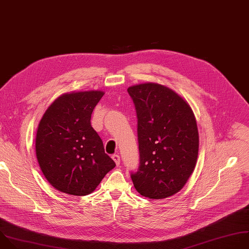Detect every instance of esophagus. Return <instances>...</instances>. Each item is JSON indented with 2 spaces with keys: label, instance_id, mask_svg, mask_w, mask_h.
I'll return each mask as SVG.
<instances>
[{
  "label": "esophagus",
  "instance_id": "34e87169",
  "mask_svg": "<svg viewBox=\"0 0 249 249\" xmlns=\"http://www.w3.org/2000/svg\"><path fill=\"white\" fill-rule=\"evenodd\" d=\"M111 157L114 160V162H115L117 166H119V165H120V156L118 154H113Z\"/></svg>",
  "mask_w": 249,
  "mask_h": 249
}]
</instances>
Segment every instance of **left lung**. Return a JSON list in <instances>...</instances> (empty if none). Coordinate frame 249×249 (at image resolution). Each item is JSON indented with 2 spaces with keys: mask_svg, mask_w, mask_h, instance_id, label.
Returning <instances> with one entry per match:
<instances>
[{
  "mask_svg": "<svg viewBox=\"0 0 249 249\" xmlns=\"http://www.w3.org/2000/svg\"><path fill=\"white\" fill-rule=\"evenodd\" d=\"M138 117L140 166L131 178L150 199L179 193L193 174L199 137L190 105L172 89L143 83L128 88Z\"/></svg>",
  "mask_w": 249,
  "mask_h": 249,
  "instance_id": "obj_1",
  "label": "left lung"
}]
</instances>
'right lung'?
Segmentation results:
<instances>
[{"mask_svg":"<svg viewBox=\"0 0 249 249\" xmlns=\"http://www.w3.org/2000/svg\"><path fill=\"white\" fill-rule=\"evenodd\" d=\"M105 92H71L58 97L46 110L36 133V156L48 182L71 196L92 194L115 167L91 115Z\"/></svg>","mask_w":249,"mask_h":249,"instance_id":"add662e5","label":"right lung"}]
</instances>
